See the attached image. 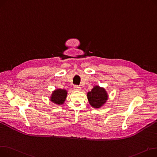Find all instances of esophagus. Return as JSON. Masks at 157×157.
Wrapping results in <instances>:
<instances>
[{
  "label": "esophagus",
  "instance_id": "1",
  "mask_svg": "<svg viewBox=\"0 0 157 157\" xmlns=\"http://www.w3.org/2000/svg\"><path fill=\"white\" fill-rule=\"evenodd\" d=\"M74 90H76V91H79V90H81V87L79 86H78V85H74Z\"/></svg>",
  "mask_w": 157,
  "mask_h": 157
}]
</instances>
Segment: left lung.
<instances>
[{"label":"left lung","instance_id":"1","mask_svg":"<svg viewBox=\"0 0 157 157\" xmlns=\"http://www.w3.org/2000/svg\"><path fill=\"white\" fill-rule=\"evenodd\" d=\"M89 104L94 108H100L108 99V95L104 88L95 85L87 94Z\"/></svg>","mask_w":157,"mask_h":157}]
</instances>
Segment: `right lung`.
<instances>
[{
  "label": "right lung",
  "instance_id": "1",
  "mask_svg": "<svg viewBox=\"0 0 157 157\" xmlns=\"http://www.w3.org/2000/svg\"><path fill=\"white\" fill-rule=\"evenodd\" d=\"M67 92L64 89H56L52 92L49 100L57 105H62L67 98Z\"/></svg>",
  "mask_w": 157,
  "mask_h": 157
}]
</instances>
